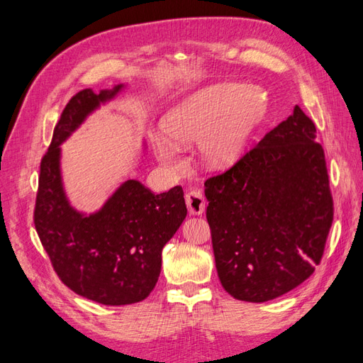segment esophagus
Here are the masks:
<instances>
[{
    "instance_id": "obj_1",
    "label": "esophagus",
    "mask_w": 363,
    "mask_h": 363,
    "mask_svg": "<svg viewBox=\"0 0 363 363\" xmlns=\"http://www.w3.org/2000/svg\"><path fill=\"white\" fill-rule=\"evenodd\" d=\"M185 203L189 206L190 214H202L205 211V196L199 190H191L185 194Z\"/></svg>"
}]
</instances>
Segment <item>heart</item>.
Returning a JSON list of instances; mask_svg holds the SVG:
<instances>
[{
    "instance_id": "heart-1",
    "label": "heart",
    "mask_w": 363,
    "mask_h": 363,
    "mask_svg": "<svg viewBox=\"0 0 363 363\" xmlns=\"http://www.w3.org/2000/svg\"><path fill=\"white\" fill-rule=\"evenodd\" d=\"M264 107V98L252 87H209L174 105L161 128L177 143H190L203 135V158L214 167H223L241 155ZM152 146L162 164L178 167L179 150L167 138L152 135Z\"/></svg>"
}]
</instances>
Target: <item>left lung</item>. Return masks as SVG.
<instances>
[{
	"label": "left lung",
	"instance_id": "obj_1",
	"mask_svg": "<svg viewBox=\"0 0 363 363\" xmlns=\"http://www.w3.org/2000/svg\"><path fill=\"white\" fill-rule=\"evenodd\" d=\"M317 128L296 105L228 170L205 181L218 279L262 303L305 282L321 262L333 197Z\"/></svg>",
	"mask_w": 363,
	"mask_h": 363
}]
</instances>
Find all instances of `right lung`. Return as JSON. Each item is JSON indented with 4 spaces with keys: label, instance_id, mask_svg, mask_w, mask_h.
Listing matches in <instances>:
<instances>
[{
    "label": "right lung",
    "instance_id": "right-lung-1",
    "mask_svg": "<svg viewBox=\"0 0 363 363\" xmlns=\"http://www.w3.org/2000/svg\"><path fill=\"white\" fill-rule=\"evenodd\" d=\"M122 86L95 95L78 91L66 104L40 161L34 228L54 272L75 294L107 306L145 300L161 272V252L186 216L182 186L154 194L130 179L99 213L84 217L69 206L62 189L60 145L99 102Z\"/></svg>",
    "mask_w": 363,
    "mask_h": 363
}]
</instances>
